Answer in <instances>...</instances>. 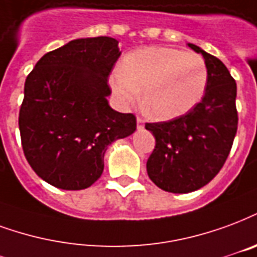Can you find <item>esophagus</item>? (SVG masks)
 Returning <instances> with one entry per match:
<instances>
[{
    "label": "esophagus",
    "instance_id": "34e87169",
    "mask_svg": "<svg viewBox=\"0 0 257 257\" xmlns=\"http://www.w3.org/2000/svg\"><path fill=\"white\" fill-rule=\"evenodd\" d=\"M136 123H138V129H142L144 126V121L140 118V117H138V118H136Z\"/></svg>",
    "mask_w": 257,
    "mask_h": 257
}]
</instances>
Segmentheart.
<instances>
[{"label":"heart","instance_id":"obj_1","mask_svg":"<svg viewBox=\"0 0 257 257\" xmlns=\"http://www.w3.org/2000/svg\"><path fill=\"white\" fill-rule=\"evenodd\" d=\"M207 66L196 53L173 47H143L125 56L111 76L121 104H131L143 90L142 103L153 118L172 119L188 113L201 99Z\"/></svg>","mask_w":257,"mask_h":257}]
</instances>
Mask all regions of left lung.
<instances>
[{
    "instance_id": "left-lung-1",
    "label": "left lung",
    "mask_w": 257,
    "mask_h": 257,
    "mask_svg": "<svg viewBox=\"0 0 257 257\" xmlns=\"http://www.w3.org/2000/svg\"><path fill=\"white\" fill-rule=\"evenodd\" d=\"M206 62L203 99L188 113L162 122H147L155 148L147 161L151 181L172 193H188L207 185L225 165L238 123L237 85L225 64L196 45Z\"/></svg>"
}]
</instances>
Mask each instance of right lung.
I'll use <instances>...</instances> for the list:
<instances>
[{
	"label": "right lung",
	"instance_id": "obj_1",
	"mask_svg": "<svg viewBox=\"0 0 257 257\" xmlns=\"http://www.w3.org/2000/svg\"><path fill=\"white\" fill-rule=\"evenodd\" d=\"M119 56L113 38L75 39L45 54L27 76L22 147L32 170L53 187H91L102 176L107 147L136 131L135 114L115 111L106 99Z\"/></svg>",
	"mask_w": 257,
	"mask_h": 257
}]
</instances>
